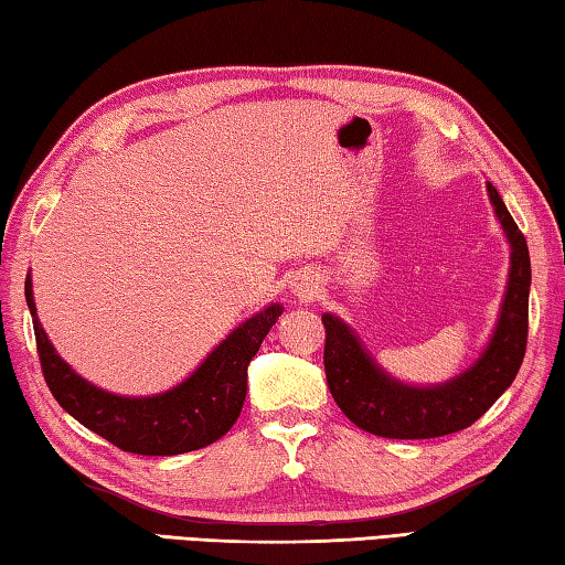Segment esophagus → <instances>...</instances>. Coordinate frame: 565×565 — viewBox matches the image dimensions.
<instances>
[{
  "mask_svg": "<svg viewBox=\"0 0 565 565\" xmlns=\"http://www.w3.org/2000/svg\"><path fill=\"white\" fill-rule=\"evenodd\" d=\"M317 290H319V282L312 280V278H307V275L297 278V282H295V292L300 297H315Z\"/></svg>",
  "mask_w": 565,
  "mask_h": 565,
  "instance_id": "34e87169",
  "label": "esophagus"
}]
</instances>
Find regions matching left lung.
<instances>
[{"instance_id":"1","label":"left lung","mask_w":565,"mask_h":565,"mask_svg":"<svg viewBox=\"0 0 565 565\" xmlns=\"http://www.w3.org/2000/svg\"><path fill=\"white\" fill-rule=\"evenodd\" d=\"M487 194L509 243V278L489 342L460 374L430 386H413L391 376L342 317L322 315L327 386L337 406L361 430L393 440H425L465 430L516 379L529 334L531 260L524 233L489 182Z\"/></svg>"}]
</instances>
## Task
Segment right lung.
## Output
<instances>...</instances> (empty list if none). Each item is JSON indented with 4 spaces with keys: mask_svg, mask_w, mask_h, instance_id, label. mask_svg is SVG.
Returning <instances> with one entry per match:
<instances>
[{
    "mask_svg": "<svg viewBox=\"0 0 565 565\" xmlns=\"http://www.w3.org/2000/svg\"><path fill=\"white\" fill-rule=\"evenodd\" d=\"M24 295L53 398L85 428L135 455H182L223 438L246 401L248 364L285 310L273 302L248 317L177 386L152 396H117L78 376L53 349L39 322L31 273Z\"/></svg>",
    "mask_w": 565,
    "mask_h": 565,
    "instance_id": "add662e5",
    "label": "right lung"
}]
</instances>
